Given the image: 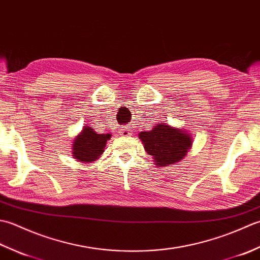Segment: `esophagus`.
<instances>
[{
    "label": "esophagus",
    "instance_id": "esophagus-1",
    "mask_svg": "<svg viewBox=\"0 0 260 260\" xmlns=\"http://www.w3.org/2000/svg\"><path fill=\"white\" fill-rule=\"evenodd\" d=\"M129 134H131V131L128 128H125V127H124V128L121 129V135H123V136H128Z\"/></svg>",
    "mask_w": 260,
    "mask_h": 260
}]
</instances>
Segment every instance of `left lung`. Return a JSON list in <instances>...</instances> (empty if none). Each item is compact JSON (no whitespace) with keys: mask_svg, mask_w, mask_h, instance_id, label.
<instances>
[{"mask_svg":"<svg viewBox=\"0 0 260 260\" xmlns=\"http://www.w3.org/2000/svg\"><path fill=\"white\" fill-rule=\"evenodd\" d=\"M144 150L158 168L171 167L183 159L192 147V134L183 127L158 121L148 132H140Z\"/></svg>","mask_w":260,"mask_h":260,"instance_id":"left-lung-1","label":"left lung"}]
</instances>
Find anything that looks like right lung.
I'll list each match as a JSON object with an SVG mask.
<instances>
[{
  "mask_svg": "<svg viewBox=\"0 0 260 260\" xmlns=\"http://www.w3.org/2000/svg\"><path fill=\"white\" fill-rule=\"evenodd\" d=\"M110 137H112L110 133L98 134L95 129L86 124L79 134L75 136L73 146H71V150H73L71 154L74 158L80 163L89 164L95 162L104 153L107 141L110 140Z\"/></svg>",
  "mask_w": 260,
  "mask_h": 260,
  "instance_id": "1",
  "label": "right lung"
}]
</instances>
